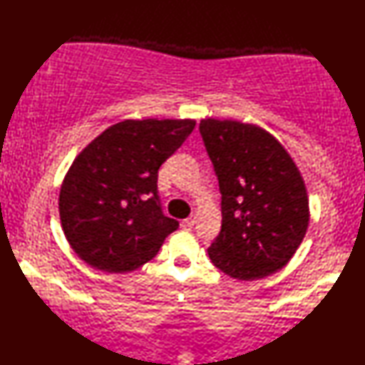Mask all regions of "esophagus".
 I'll return each instance as SVG.
<instances>
[{
	"label": "esophagus",
	"mask_w": 365,
	"mask_h": 365,
	"mask_svg": "<svg viewBox=\"0 0 365 365\" xmlns=\"http://www.w3.org/2000/svg\"><path fill=\"white\" fill-rule=\"evenodd\" d=\"M195 224H196V216H190L188 220H185V221H183V226H185V227H188V229H192V227H195Z\"/></svg>",
	"instance_id": "1"
}]
</instances>
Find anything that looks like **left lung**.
<instances>
[{
	"mask_svg": "<svg viewBox=\"0 0 365 365\" xmlns=\"http://www.w3.org/2000/svg\"><path fill=\"white\" fill-rule=\"evenodd\" d=\"M199 130L221 191V232L208 257L240 281L276 273L297 252L311 216L298 166L254 123L208 118Z\"/></svg>",
	"mask_w": 365,
	"mask_h": 365,
	"instance_id": "obj_1",
	"label": "left lung"
}]
</instances>
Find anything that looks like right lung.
I'll return each instance as SVG.
<instances>
[{
	"label": "right lung",
	"instance_id": "add662e5",
	"mask_svg": "<svg viewBox=\"0 0 365 365\" xmlns=\"http://www.w3.org/2000/svg\"><path fill=\"white\" fill-rule=\"evenodd\" d=\"M195 125V119H127L76 155L61 185L59 216L81 260L128 273L157 255L178 227L161 210L158 169Z\"/></svg>",
	"mask_w": 365,
	"mask_h": 365
}]
</instances>
